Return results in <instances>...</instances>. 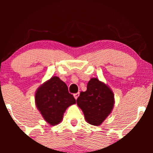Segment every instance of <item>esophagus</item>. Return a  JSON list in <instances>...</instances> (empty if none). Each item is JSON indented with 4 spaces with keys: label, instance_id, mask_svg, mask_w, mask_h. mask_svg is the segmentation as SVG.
<instances>
[{
    "label": "esophagus",
    "instance_id": "1",
    "mask_svg": "<svg viewBox=\"0 0 153 153\" xmlns=\"http://www.w3.org/2000/svg\"><path fill=\"white\" fill-rule=\"evenodd\" d=\"M79 95H80V93H77V94H75L74 95H73V96H74L75 99H78V98Z\"/></svg>",
    "mask_w": 153,
    "mask_h": 153
}]
</instances>
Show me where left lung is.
<instances>
[{
	"label": "left lung",
	"mask_w": 153,
	"mask_h": 153,
	"mask_svg": "<svg viewBox=\"0 0 153 153\" xmlns=\"http://www.w3.org/2000/svg\"><path fill=\"white\" fill-rule=\"evenodd\" d=\"M77 104L88 123L99 126L113 110L114 95L108 85L97 78H92L88 82L87 90L80 92Z\"/></svg>",
	"instance_id": "8db88e82"
}]
</instances>
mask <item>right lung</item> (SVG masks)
Listing matches in <instances>:
<instances>
[{
  "label": "right lung",
  "instance_id": "add662e5",
  "mask_svg": "<svg viewBox=\"0 0 153 153\" xmlns=\"http://www.w3.org/2000/svg\"><path fill=\"white\" fill-rule=\"evenodd\" d=\"M76 103L67 85L57 76L42 84L35 94V103L44 119L51 126L62 122L65 111Z\"/></svg>",
  "mask_w": 153,
  "mask_h": 153
}]
</instances>
